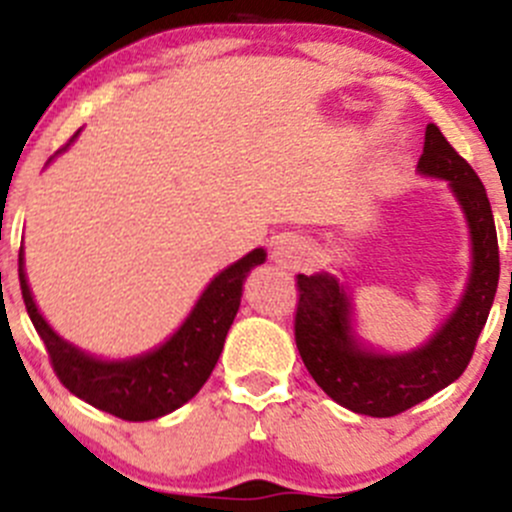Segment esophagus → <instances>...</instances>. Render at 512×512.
Returning <instances> with one entry per match:
<instances>
[{"instance_id":"34e87169","label":"esophagus","mask_w":512,"mask_h":512,"mask_svg":"<svg viewBox=\"0 0 512 512\" xmlns=\"http://www.w3.org/2000/svg\"><path fill=\"white\" fill-rule=\"evenodd\" d=\"M272 257H275V262H280L282 267L294 270V267H299L304 262V247L299 245L297 240H282L280 245L275 247V252H272Z\"/></svg>"}]
</instances>
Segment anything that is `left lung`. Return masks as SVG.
Instances as JSON below:
<instances>
[{"instance_id":"obj_1","label":"left lung","mask_w":512,"mask_h":512,"mask_svg":"<svg viewBox=\"0 0 512 512\" xmlns=\"http://www.w3.org/2000/svg\"><path fill=\"white\" fill-rule=\"evenodd\" d=\"M418 170L451 180L473 240L466 297L426 347L401 356L366 352L352 337L344 287L329 275H297L294 342L304 366L337 404L374 418L404 414L466 371L498 289L500 257L490 200L476 170L458 156L436 123L426 126Z\"/></svg>"}]
</instances>
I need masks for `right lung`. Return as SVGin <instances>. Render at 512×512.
Segmentation results:
<instances>
[{
    "instance_id": "add662e5",
    "label": "right lung",
    "mask_w": 512,
    "mask_h": 512,
    "mask_svg": "<svg viewBox=\"0 0 512 512\" xmlns=\"http://www.w3.org/2000/svg\"><path fill=\"white\" fill-rule=\"evenodd\" d=\"M74 138L71 136V141ZM66 146H61V151ZM262 262H265V250H252L250 255L220 272L198 299L183 327L156 352L131 361H98L56 337L29 292L22 250H19V285L34 329L44 342L51 369L61 384L86 404L123 421H153L180 409L210 379L223 352L227 329L240 309L242 282L247 272Z\"/></svg>"
}]
</instances>
